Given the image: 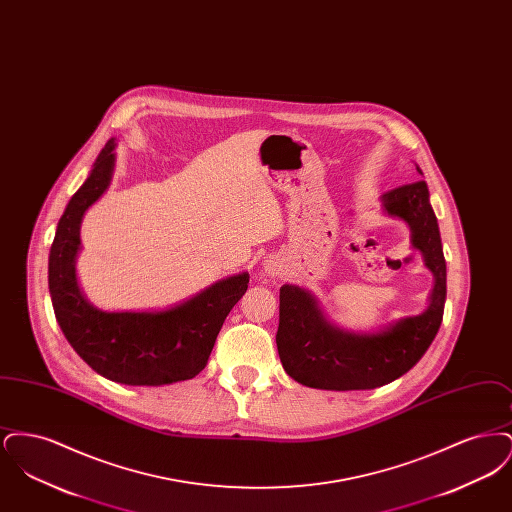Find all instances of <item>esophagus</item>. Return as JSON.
Returning <instances> with one entry per match:
<instances>
[{"label": "esophagus", "instance_id": "34e87169", "mask_svg": "<svg viewBox=\"0 0 512 512\" xmlns=\"http://www.w3.org/2000/svg\"><path fill=\"white\" fill-rule=\"evenodd\" d=\"M282 270H284V265H282V261L278 257L267 259L265 272H267L268 276H282Z\"/></svg>", "mask_w": 512, "mask_h": 512}]
</instances>
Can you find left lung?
<instances>
[{
  "mask_svg": "<svg viewBox=\"0 0 512 512\" xmlns=\"http://www.w3.org/2000/svg\"><path fill=\"white\" fill-rule=\"evenodd\" d=\"M416 171H422L416 167ZM388 215L411 226L413 247L434 274V290L424 313L390 324L374 334H355L330 324L318 301L303 288H280L278 355L295 382L317 390H374L409 372L436 338L447 295L445 257L438 219L424 180L382 195Z\"/></svg>",
  "mask_w": 512,
  "mask_h": 512,
  "instance_id": "obj_1",
  "label": "left lung"
}]
</instances>
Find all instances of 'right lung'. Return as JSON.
Here are the masks:
<instances>
[{
  "mask_svg": "<svg viewBox=\"0 0 512 512\" xmlns=\"http://www.w3.org/2000/svg\"><path fill=\"white\" fill-rule=\"evenodd\" d=\"M111 138L86 182L71 197L49 251V293L55 318L74 351L103 378L126 386H165L197 376L209 361L224 318L242 299L249 274H234L155 313H107L86 301L76 282L80 224L111 184Z\"/></svg>",
  "mask_w": 512,
  "mask_h": 512,
  "instance_id": "1",
  "label": "right lung"
}]
</instances>
